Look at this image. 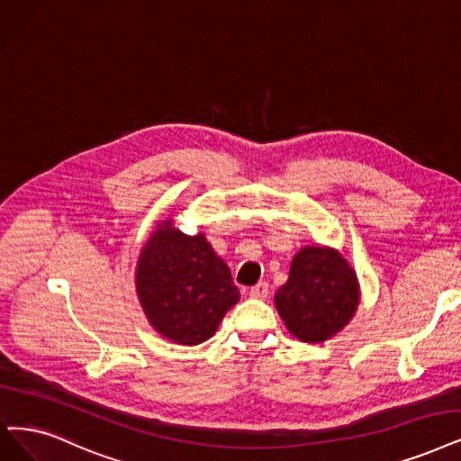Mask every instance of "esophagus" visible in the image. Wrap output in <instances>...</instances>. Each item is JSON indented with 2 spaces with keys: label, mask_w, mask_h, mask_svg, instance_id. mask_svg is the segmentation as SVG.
<instances>
[{
  "label": "esophagus",
  "mask_w": 461,
  "mask_h": 461,
  "mask_svg": "<svg viewBox=\"0 0 461 461\" xmlns=\"http://www.w3.org/2000/svg\"><path fill=\"white\" fill-rule=\"evenodd\" d=\"M268 284L267 282H259L257 285H253L251 289H249V294L253 299H265L267 294H268Z\"/></svg>",
  "instance_id": "esophagus-1"
}]
</instances>
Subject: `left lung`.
Masks as SVG:
<instances>
[{
    "instance_id": "left-lung-1",
    "label": "left lung",
    "mask_w": 461,
    "mask_h": 461,
    "mask_svg": "<svg viewBox=\"0 0 461 461\" xmlns=\"http://www.w3.org/2000/svg\"><path fill=\"white\" fill-rule=\"evenodd\" d=\"M274 301L294 337L321 342L354 316L359 301L356 272L335 249L304 248L294 255L289 280Z\"/></svg>"
}]
</instances>
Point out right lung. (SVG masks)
I'll use <instances>...</instances> for the list:
<instances>
[{"instance_id": "obj_1", "label": "right lung", "mask_w": 461, "mask_h": 461, "mask_svg": "<svg viewBox=\"0 0 461 461\" xmlns=\"http://www.w3.org/2000/svg\"><path fill=\"white\" fill-rule=\"evenodd\" d=\"M141 306L162 337L177 344L208 340L240 293L204 234L187 236L162 223L136 272Z\"/></svg>"}]
</instances>
